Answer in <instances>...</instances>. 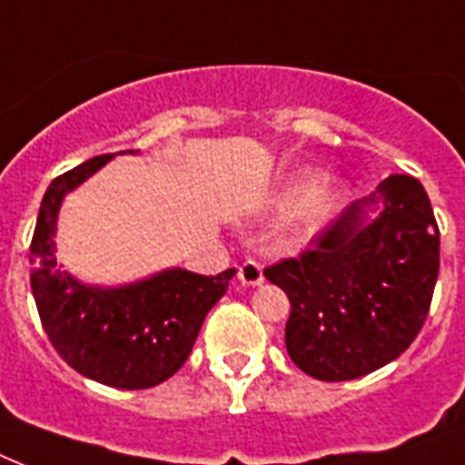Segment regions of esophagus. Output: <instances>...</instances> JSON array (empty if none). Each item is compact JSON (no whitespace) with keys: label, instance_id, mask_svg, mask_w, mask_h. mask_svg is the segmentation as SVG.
Segmentation results:
<instances>
[{"label":"esophagus","instance_id":"1","mask_svg":"<svg viewBox=\"0 0 465 465\" xmlns=\"http://www.w3.org/2000/svg\"><path fill=\"white\" fill-rule=\"evenodd\" d=\"M239 280L248 287H255V284H262V265L258 261H246L239 268Z\"/></svg>","mask_w":465,"mask_h":465}]
</instances>
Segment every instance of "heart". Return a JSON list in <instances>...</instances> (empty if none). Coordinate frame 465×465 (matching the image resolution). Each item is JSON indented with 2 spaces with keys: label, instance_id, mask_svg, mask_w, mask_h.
Here are the masks:
<instances>
[{
  "label": "heart",
  "instance_id": "heart-1",
  "mask_svg": "<svg viewBox=\"0 0 465 465\" xmlns=\"http://www.w3.org/2000/svg\"><path fill=\"white\" fill-rule=\"evenodd\" d=\"M347 188L342 183H321L316 173H302L284 188L280 204L284 210L299 207V226L302 232H316L340 214L347 204Z\"/></svg>",
  "mask_w": 465,
  "mask_h": 465
}]
</instances>
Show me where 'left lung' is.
I'll list each match as a JSON object with an SVG mask.
<instances>
[{
	"label": "left lung",
	"instance_id": "1",
	"mask_svg": "<svg viewBox=\"0 0 465 465\" xmlns=\"http://www.w3.org/2000/svg\"><path fill=\"white\" fill-rule=\"evenodd\" d=\"M379 199L384 212L363 224ZM262 275L290 297L284 345L302 371L350 381L403 354L418 338L440 275V226L412 175H389L352 203L297 258Z\"/></svg>",
	"mask_w": 465,
	"mask_h": 465
}]
</instances>
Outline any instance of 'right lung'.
<instances>
[{
  "label": "right lung",
  "mask_w": 465,
  "mask_h": 465,
  "mask_svg": "<svg viewBox=\"0 0 465 465\" xmlns=\"http://www.w3.org/2000/svg\"><path fill=\"white\" fill-rule=\"evenodd\" d=\"M111 156L84 161L45 190L31 239V290L43 331L69 367L105 386L140 391L183 367L204 316L224 297L236 270L214 277L166 270L123 290L86 287L67 275L53 241L62 197Z\"/></svg>",
  "instance_id": "add662e5"
}]
</instances>
